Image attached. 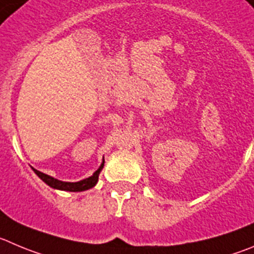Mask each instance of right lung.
<instances>
[{
	"instance_id": "1",
	"label": "right lung",
	"mask_w": 254,
	"mask_h": 254,
	"mask_svg": "<svg viewBox=\"0 0 254 254\" xmlns=\"http://www.w3.org/2000/svg\"><path fill=\"white\" fill-rule=\"evenodd\" d=\"M104 163H105V160L103 159L99 169L96 170L91 177L85 178V179H82V181L80 182H63V181H59V179H56V178L54 177H50V175L45 174V173L39 172V170H36L35 168H32V170L36 173V175L41 179L42 182H45V183H46L49 187H51V188L58 189V190H65V191H84V190H87V189L94 188V187L96 186V183H98L99 181V174H100V172L104 168Z\"/></svg>"
}]
</instances>
